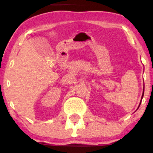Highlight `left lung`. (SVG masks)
I'll use <instances>...</instances> for the list:
<instances>
[{
  "mask_svg": "<svg viewBox=\"0 0 153 153\" xmlns=\"http://www.w3.org/2000/svg\"><path fill=\"white\" fill-rule=\"evenodd\" d=\"M143 95H144V85H143V95H142V97H141V100H142V99H143ZM141 102H140V104H139V106H140V105H141Z\"/></svg>",
  "mask_w": 153,
  "mask_h": 153,
  "instance_id": "1",
  "label": "left lung"
}]
</instances>
